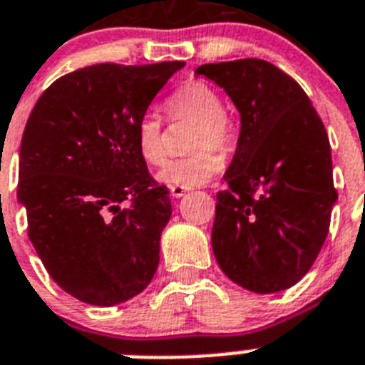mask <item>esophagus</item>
I'll return each mask as SVG.
<instances>
[{"mask_svg": "<svg viewBox=\"0 0 365 365\" xmlns=\"http://www.w3.org/2000/svg\"><path fill=\"white\" fill-rule=\"evenodd\" d=\"M185 192H187V189L176 187V185H173V187H170V195H173L174 198H182L183 195H185Z\"/></svg>", "mask_w": 365, "mask_h": 365, "instance_id": "obj_1", "label": "esophagus"}]
</instances>
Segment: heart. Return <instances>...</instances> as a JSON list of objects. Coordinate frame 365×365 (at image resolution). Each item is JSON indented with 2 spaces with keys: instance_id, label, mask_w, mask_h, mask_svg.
I'll return each instance as SVG.
<instances>
[{
  "instance_id": "b5f03b06",
  "label": "heart",
  "mask_w": 365,
  "mask_h": 365,
  "mask_svg": "<svg viewBox=\"0 0 365 365\" xmlns=\"http://www.w3.org/2000/svg\"><path fill=\"white\" fill-rule=\"evenodd\" d=\"M168 112L173 118L189 115L198 120L197 133L192 138V148L198 152L187 157L168 161L157 174L159 182L176 187H197L208 183L212 178L223 170V157L208 145L227 150L234 142V127L225 115L223 101L215 90L204 82H189L176 90L167 101ZM135 142L138 155L148 165H161L167 159V150L163 142V123L155 112H146L135 127Z\"/></svg>"
}]
</instances>
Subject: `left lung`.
<instances>
[{
    "label": "left lung",
    "mask_w": 365,
    "mask_h": 365,
    "mask_svg": "<svg viewBox=\"0 0 365 365\" xmlns=\"http://www.w3.org/2000/svg\"><path fill=\"white\" fill-rule=\"evenodd\" d=\"M197 75L240 112L229 189L215 204V260L251 292L289 289L322 250L337 200L327 129L300 84L264 59L206 63Z\"/></svg>",
    "instance_id": "left-lung-1"
}]
</instances>
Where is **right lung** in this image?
<instances>
[{
    "label": "right lung",
    "mask_w": 365,
    "mask_h": 365,
    "mask_svg": "<svg viewBox=\"0 0 365 365\" xmlns=\"http://www.w3.org/2000/svg\"><path fill=\"white\" fill-rule=\"evenodd\" d=\"M183 61L97 63L38 97L20 144L19 202L50 277L91 306L140 294L173 215L138 155L135 127Z\"/></svg>",
    "instance_id": "add662e5"
}]
</instances>
